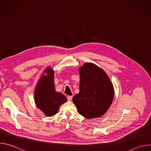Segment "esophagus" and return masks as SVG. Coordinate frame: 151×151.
<instances>
[{
  "label": "esophagus",
  "instance_id": "34e87169",
  "mask_svg": "<svg viewBox=\"0 0 151 151\" xmlns=\"http://www.w3.org/2000/svg\"><path fill=\"white\" fill-rule=\"evenodd\" d=\"M72 97H73L72 96H67L68 100V101H71V100H72Z\"/></svg>",
  "mask_w": 151,
  "mask_h": 151
}]
</instances>
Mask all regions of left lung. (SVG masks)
Here are the masks:
<instances>
[{"instance_id":"8db88e82","label":"left lung","mask_w":151,"mask_h":151,"mask_svg":"<svg viewBox=\"0 0 151 151\" xmlns=\"http://www.w3.org/2000/svg\"><path fill=\"white\" fill-rule=\"evenodd\" d=\"M79 93L73 101L79 114L88 119L103 115L111 105L113 85L103 70L91 63H86L79 69Z\"/></svg>"}]
</instances>
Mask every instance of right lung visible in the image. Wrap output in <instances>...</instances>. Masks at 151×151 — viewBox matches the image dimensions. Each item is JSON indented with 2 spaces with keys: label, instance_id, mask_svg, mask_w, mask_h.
Segmentation results:
<instances>
[{
  "label": "right lung",
  "instance_id": "obj_1",
  "mask_svg": "<svg viewBox=\"0 0 151 151\" xmlns=\"http://www.w3.org/2000/svg\"><path fill=\"white\" fill-rule=\"evenodd\" d=\"M36 87L34 96L36 106L47 116H52L58 112L59 107L67 101L66 97L55 91L54 72L48 67L44 72Z\"/></svg>",
  "mask_w": 151,
  "mask_h": 151
}]
</instances>
